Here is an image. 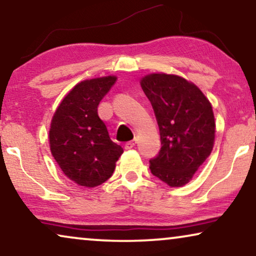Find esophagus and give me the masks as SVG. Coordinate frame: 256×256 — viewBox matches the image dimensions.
Here are the masks:
<instances>
[{"mask_svg":"<svg viewBox=\"0 0 256 256\" xmlns=\"http://www.w3.org/2000/svg\"><path fill=\"white\" fill-rule=\"evenodd\" d=\"M136 144V141H135V140H132V141H128L127 143H126V144H124V149H132V146H134Z\"/></svg>","mask_w":256,"mask_h":256,"instance_id":"34e87169","label":"esophagus"}]
</instances>
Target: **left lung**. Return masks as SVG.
I'll return each instance as SVG.
<instances>
[{
  "label": "left lung",
  "instance_id": "8db88e82",
  "mask_svg": "<svg viewBox=\"0 0 256 256\" xmlns=\"http://www.w3.org/2000/svg\"><path fill=\"white\" fill-rule=\"evenodd\" d=\"M141 87L152 102L162 144L149 169L170 186H182L212 152L216 124L211 104L197 86L178 76H146Z\"/></svg>",
  "mask_w": 256,
  "mask_h": 256
}]
</instances>
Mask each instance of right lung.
I'll use <instances>...</instances> for the list:
<instances>
[{"label": "right lung", "mask_w": 256, "mask_h": 256, "mask_svg": "<svg viewBox=\"0 0 256 256\" xmlns=\"http://www.w3.org/2000/svg\"><path fill=\"white\" fill-rule=\"evenodd\" d=\"M115 76L85 80L74 86L56 110L50 128L52 156L66 176L94 188L112 176L124 149L113 142L98 106L114 86Z\"/></svg>", "instance_id": "right-lung-1"}]
</instances>
